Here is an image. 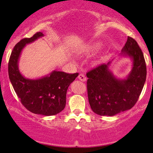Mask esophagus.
<instances>
[{"instance_id": "34e87169", "label": "esophagus", "mask_w": 153, "mask_h": 153, "mask_svg": "<svg viewBox=\"0 0 153 153\" xmlns=\"http://www.w3.org/2000/svg\"><path fill=\"white\" fill-rule=\"evenodd\" d=\"M78 79L82 82H85V80H86V77H85L83 74L80 73V74L78 75Z\"/></svg>"}]
</instances>
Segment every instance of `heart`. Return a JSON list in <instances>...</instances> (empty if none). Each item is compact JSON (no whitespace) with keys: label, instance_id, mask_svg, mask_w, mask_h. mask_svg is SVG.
Wrapping results in <instances>:
<instances>
[{"label":"heart","instance_id":"obj_1","mask_svg":"<svg viewBox=\"0 0 153 153\" xmlns=\"http://www.w3.org/2000/svg\"><path fill=\"white\" fill-rule=\"evenodd\" d=\"M100 47H101V45H99V44H94V45H91V46H89L88 47V48L86 49V52H94V51H96V50H97L98 49H99Z\"/></svg>","mask_w":153,"mask_h":153}]
</instances>
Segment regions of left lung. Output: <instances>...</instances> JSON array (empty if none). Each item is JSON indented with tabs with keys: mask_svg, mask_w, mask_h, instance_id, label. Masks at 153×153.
Here are the masks:
<instances>
[{
	"mask_svg": "<svg viewBox=\"0 0 153 153\" xmlns=\"http://www.w3.org/2000/svg\"><path fill=\"white\" fill-rule=\"evenodd\" d=\"M122 54L133 60L131 71L124 80L117 79L109 71L111 62L87 73V91L91 109L96 114L114 116L134 106L146 80V63L141 49L128 36Z\"/></svg>",
	"mask_w": 153,
	"mask_h": 153,
	"instance_id": "8db88e82",
	"label": "left lung"
}]
</instances>
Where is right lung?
<instances>
[{"label": "right lung", "instance_id": "obj_1", "mask_svg": "<svg viewBox=\"0 0 153 153\" xmlns=\"http://www.w3.org/2000/svg\"><path fill=\"white\" fill-rule=\"evenodd\" d=\"M43 36L42 32H36L31 38L23 39L15 45L8 62V75L16 94L26 109L36 114L52 116L65 108L67 91L78 73L54 71L36 80L26 78L21 74L18 62L23 48Z\"/></svg>", "mask_w": 153, "mask_h": 153}]
</instances>
